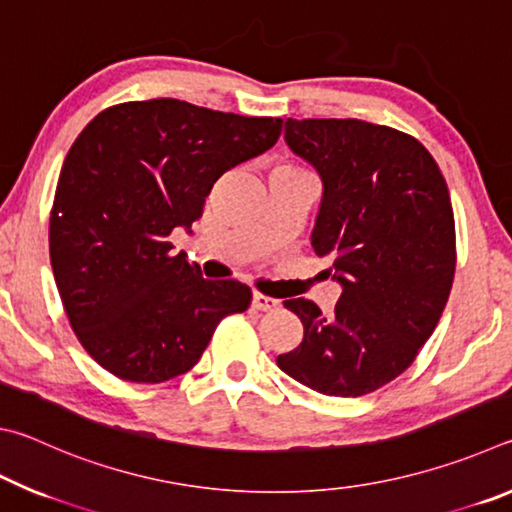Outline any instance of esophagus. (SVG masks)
Segmentation results:
<instances>
[{
  "instance_id": "34e87169",
  "label": "esophagus",
  "mask_w": 512,
  "mask_h": 512,
  "mask_svg": "<svg viewBox=\"0 0 512 512\" xmlns=\"http://www.w3.org/2000/svg\"><path fill=\"white\" fill-rule=\"evenodd\" d=\"M253 307L259 311H273L280 307V300H275L271 296H264V293H253Z\"/></svg>"
}]
</instances>
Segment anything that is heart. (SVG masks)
Returning a JSON list of instances; mask_svg holds the SVG:
<instances>
[{
	"label": "heart",
	"mask_w": 512,
	"mask_h": 512,
	"mask_svg": "<svg viewBox=\"0 0 512 512\" xmlns=\"http://www.w3.org/2000/svg\"><path fill=\"white\" fill-rule=\"evenodd\" d=\"M284 167H289V164H284Z\"/></svg>",
	"instance_id": "heart-1"
}]
</instances>
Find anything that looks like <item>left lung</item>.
Returning <instances> with one entry per match:
<instances>
[{"label":"left lung","mask_w":512,"mask_h":512,"mask_svg":"<svg viewBox=\"0 0 512 512\" xmlns=\"http://www.w3.org/2000/svg\"><path fill=\"white\" fill-rule=\"evenodd\" d=\"M284 140L323 178L311 246L343 293L332 316L284 300L305 334L277 366L311 391L359 397L400 377L443 316L456 271L443 171L413 135L361 119H287Z\"/></svg>","instance_id":"1"}]
</instances>
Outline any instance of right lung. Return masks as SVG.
I'll return each mask as SVG.
<instances>
[{
	"label": "right lung",
	"mask_w": 512,
	"mask_h": 512,
	"mask_svg": "<svg viewBox=\"0 0 512 512\" xmlns=\"http://www.w3.org/2000/svg\"><path fill=\"white\" fill-rule=\"evenodd\" d=\"M280 133L282 119L151 99L101 110L76 137L51 205L49 257L69 325L101 368L135 384L183 375L221 320L248 309V284L203 280L171 255L169 235Z\"/></svg>",
	"instance_id": "1"
}]
</instances>
